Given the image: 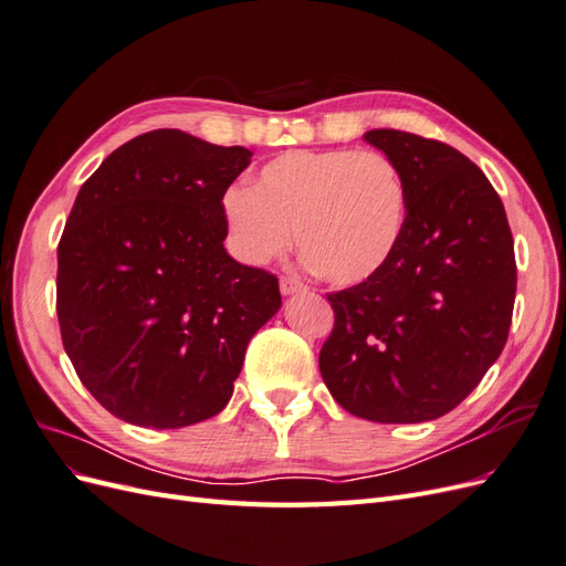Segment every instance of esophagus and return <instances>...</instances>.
<instances>
[{
  "instance_id": "obj_1",
  "label": "esophagus",
  "mask_w": 566,
  "mask_h": 566,
  "mask_svg": "<svg viewBox=\"0 0 566 566\" xmlns=\"http://www.w3.org/2000/svg\"><path fill=\"white\" fill-rule=\"evenodd\" d=\"M304 290H306V285H304L297 276H283V279H281V293H283L285 297L304 293Z\"/></svg>"
}]
</instances>
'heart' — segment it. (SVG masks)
Wrapping results in <instances>:
<instances>
[{
  "mask_svg": "<svg viewBox=\"0 0 566 566\" xmlns=\"http://www.w3.org/2000/svg\"><path fill=\"white\" fill-rule=\"evenodd\" d=\"M221 214L233 250L266 264L297 243L323 279L370 281L389 264L406 221L397 165L378 150H285L245 186H231Z\"/></svg>",
  "mask_w": 566,
  "mask_h": 566,
  "instance_id": "obj_1",
  "label": "heart"
}]
</instances>
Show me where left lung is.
<instances>
[{
  "instance_id": "8db88e82",
  "label": "left lung",
  "mask_w": 566,
  "mask_h": 566,
  "mask_svg": "<svg viewBox=\"0 0 566 566\" xmlns=\"http://www.w3.org/2000/svg\"><path fill=\"white\" fill-rule=\"evenodd\" d=\"M364 139L397 165L406 221L378 276L328 295L335 328L318 368L356 418L437 420L505 347L517 290L512 233L499 193L460 150L399 129Z\"/></svg>"
}]
</instances>
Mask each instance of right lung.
<instances>
[{
  "instance_id": "1",
  "label": "right lung",
  "mask_w": 566,
  "mask_h": 566,
  "mask_svg": "<svg viewBox=\"0 0 566 566\" xmlns=\"http://www.w3.org/2000/svg\"><path fill=\"white\" fill-rule=\"evenodd\" d=\"M243 146L156 129L82 184L59 243L56 312L82 385L119 420L179 430L224 410L279 279L227 252L221 198Z\"/></svg>"
}]
</instances>
